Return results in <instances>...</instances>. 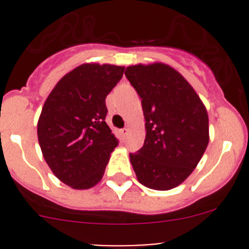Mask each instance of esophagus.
<instances>
[{
	"label": "esophagus",
	"mask_w": 249,
	"mask_h": 249,
	"mask_svg": "<svg viewBox=\"0 0 249 249\" xmlns=\"http://www.w3.org/2000/svg\"><path fill=\"white\" fill-rule=\"evenodd\" d=\"M127 131H129V130H127V129H122V130H120V136H122V139H125V136H126V135H127Z\"/></svg>",
	"instance_id": "34e87169"
}]
</instances>
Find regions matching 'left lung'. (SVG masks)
Returning a JSON list of instances; mask_svg holds the SVG:
<instances>
[{
	"label": "left lung",
	"mask_w": 249,
	"mask_h": 249,
	"mask_svg": "<svg viewBox=\"0 0 249 249\" xmlns=\"http://www.w3.org/2000/svg\"><path fill=\"white\" fill-rule=\"evenodd\" d=\"M125 76L136 89L145 120L144 144L130 154L141 184L170 190L182 184L210 141L208 114L194 88L162 62L131 65Z\"/></svg>",
	"instance_id": "left-lung-1"
}]
</instances>
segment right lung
<instances>
[{"label":"right lung","mask_w":249,"mask_h":249,"mask_svg":"<svg viewBox=\"0 0 249 249\" xmlns=\"http://www.w3.org/2000/svg\"><path fill=\"white\" fill-rule=\"evenodd\" d=\"M124 70L85 62L65 74L44 102L37 123L42 154L56 178L73 189L96 185L118 145L105 122L106 96Z\"/></svg>","instance_id":"obj_1"}]
</instances>
